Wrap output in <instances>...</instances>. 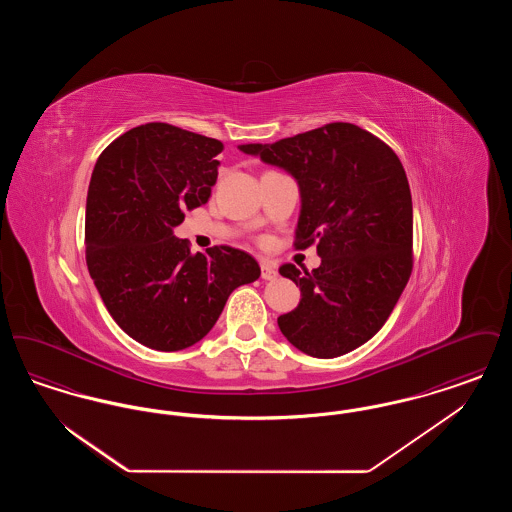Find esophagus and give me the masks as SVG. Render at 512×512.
I'll return each mask as SVG.
<instances>
[{
  "label": "esophagus",
  "mask_w": 512,
  "mask_h": 512,
  "mask_svg": "<svg viewBox=\"0 0 512 512\" xmlns=\"http://www.w3.org/2000/svg\"><path fill=\"white\" fill-rule=\"evenodd\" d=\"M261 278L263 280H276L278 278V270L270 261H261Z\"/></svg>",
  "instance_id": "1"
}]
</instances>
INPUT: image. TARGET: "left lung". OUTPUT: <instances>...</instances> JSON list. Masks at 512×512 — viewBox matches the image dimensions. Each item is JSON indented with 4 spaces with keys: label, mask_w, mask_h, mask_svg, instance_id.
<instances>
[{
    "label": "left lung",
    "mask_w": 512,
    "mask_h": 512,
    "mask_svg": "<svg viewBox=\"0 0 512 512\" xmlns=\"http://www.w3.org/2000/svg\"><path fill=\"white\" fill-rule=\"evenodd\" d=\"M238 147L295 178V247L317 244L320 257L311 272L280 267L301 290L280 332L317 359L357 349L384 326L413 270V199L399 157L351 122Z\"/></svg>",
    "instance_id": "left-lung-1"
}]
</instances>
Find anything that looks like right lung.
<instances>
[{"label":"right lung","mask_w":512,"mask_h":512,"mask_svg":"<svg viewBox=\"0 0 512 512\" xmlns=\"http://www.w3.org/2000/svg\"><path fill=\"white\" fill-rule=\"evenodd\" d=\"M222 144L149 122L103 149L86 199V263L115 322L142 345L180 351L219 320L228 295L261 276L240 249L192 253L174 236L184 211L207 203Z\"/></svg>","instance_id":"1"}]
</instances>
